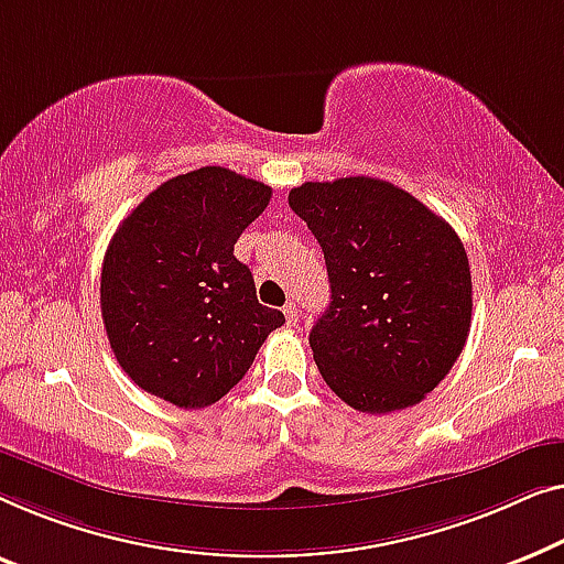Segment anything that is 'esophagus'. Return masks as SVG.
Listing matches in <instances>:
<instances>
[{
    "label": "esophagus",
    "instance_id": "34e87169",
    "mask_svg": "<svg viewBox=\"0 0 564 564\" xmlns=\"http://www.w3.org/2000/svg\"><path fill=\"white\" fill-rule=\"evenodd\" d=\"M283 314H285V322H289V324H296V322H299V308H296V301H289V304L283 306Z\"/></svg>",
    "mask_w": 564,
    "mask_h": 564
}]
</instances>
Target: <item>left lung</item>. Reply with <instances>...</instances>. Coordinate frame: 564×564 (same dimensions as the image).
I'll use <instances>...</instances> for the list:
<instances>
[{
  "mask_svg": "<svg viewBox=\"0 0 564 564\" xmlns=\"http://www.w3.org/2000/svg\"><path fill=\"white\" fill-rule=\"evenodd\" d=\"M289 204L327 263L332 301L308 332L324 383L365 414L414 406L470 335V263L457 232L368 176L306 181Z\"/></svg>",
  "mask_w": 564,
  "mask_h": 564,
  "instance_id": "8db88e82",
  "label": "left lung"
}]
</instances>
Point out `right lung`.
<instances>
[{"mask_svg": "<svg viewBox=\"0 0 564 564\" xmlns=\"http://www.w3.org/2000/svg\"><path fill=\"white\" fill-rule=\"evenodd\" d=\"M271 186L204 165L148 194L122 219L101 265V319L122 370L178 409H204L240 383L279 308L258 304L235 242Z\"/></svg>", "mask_w": 564, "mask_h": 564, "instance_id": "right-lung-1", "label": "right lung"}]
</instances>
